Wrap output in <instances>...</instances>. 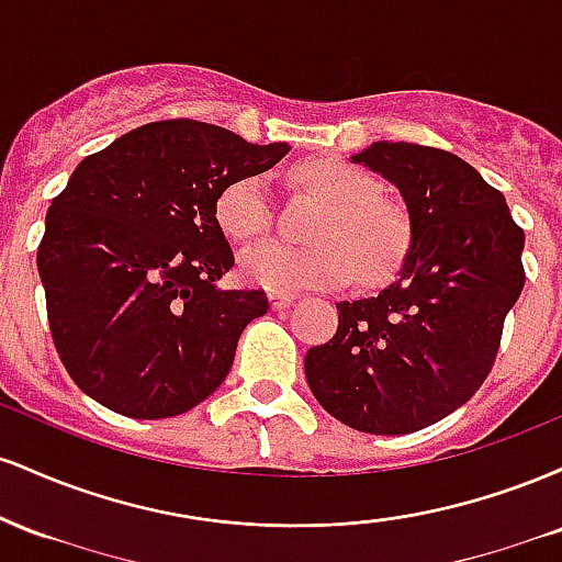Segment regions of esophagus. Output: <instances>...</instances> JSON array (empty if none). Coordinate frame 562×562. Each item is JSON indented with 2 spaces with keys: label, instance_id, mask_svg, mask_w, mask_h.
Returning <instances> with one entry per match:
<instances>
[{
  "label": "esophagus",
  "instance_id": "obj_1",
  "mask_svg": "<svg viewBox=\"0 0 562 562\" xmlns=\"http://www.w3.org/2000/svg\"><path fill=\"white\" fill-rule=\"evenodd\" d=\"M293 301H295L293 293H280V290H272V293H269V303H272V308H285Z\"/></svg>",
  "mask_w": 562,
  "mask_h": 562
}]
</instances>
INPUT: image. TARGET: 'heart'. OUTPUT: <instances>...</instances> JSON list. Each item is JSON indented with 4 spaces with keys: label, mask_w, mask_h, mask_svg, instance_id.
<instances>
[{
    "label": "heart",
    "mask_w": 562,
    "mask_h": 562,
    "mask_svg": "<svg viewBox=\"0 0 562 562\" xmlns=\"http://www.w3.org/2000/svg\"><path fill=\"white\" fill-rule=\"evenodd\" d=\"M295 179L327 203L312 232V248L267 240L243 254V274L254 285L280 293L303 288H338L351 280H385L409 245V227L396 205L380 200L370 173L335 158H314ZM216 218L232 240L250 243L272 229V198L263 173L232 179L216 200Z\"/></svg>",
    "instance_id": "b5f03b06"
}]
</instances>
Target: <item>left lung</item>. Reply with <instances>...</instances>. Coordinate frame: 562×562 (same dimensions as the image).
Listing matches in <instances>:
<instances>
[{
    "label": "left lung",
    "mask_w": 562,
    "mask_h": 562,
    "mask_svg": "<svg viewBox=\"0 0 562 562\" xmlns=\"http://www.w3.org/2000/svg\"><path fill=\"white\" fill-rule=\"evenodd\" d=\"M351 160L402 192L409 248L389 288L335 303L338 330L308 348L303 370L335 420L402 436L443 420L486 380L526 282V235L505 195L447 150L372 142Z\"/></svg>",
    "instance_id": "1"
}]
</instances>
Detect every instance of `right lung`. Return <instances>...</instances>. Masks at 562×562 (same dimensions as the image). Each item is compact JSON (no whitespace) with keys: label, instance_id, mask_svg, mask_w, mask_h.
Instances as JSON below:
<instances>
[{"label":"right lung","instance_id":"right-lung-1","mask_svg":"<svg viewBox=\"0 0 562 562\" xmlns=\"http://www.w3.org/2000/svg\"><path fill=\"white\" fill-rule=\"evenodd\" d=\"M288 150L171 119L76 166L47 211L36 267L60 362L87 396L160 420L224 383L245 325L269 301L216 285L235 267L216 200Z\"/></svg>","mask_w":562,"mask_h":562}]
</instances>
